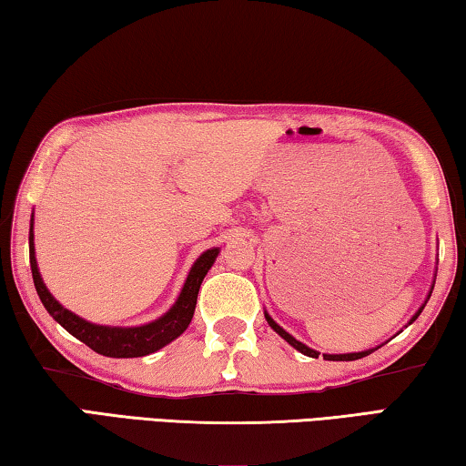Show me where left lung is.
Wrapping results in <instances>:
<instances>
[{
	"mask_svg": "<svg viewBox=\"0 0 466 466\" xmlns=\"http://www.w3.org/2000/svg\"><path fill=\"white\" fill-rule=\"evenodd\" d=\"M430 296H431V291H430ZM428 299H430V298H428ZM428 299H425V304H428ZM425 304H423V306H425ZM423 306H421L420 310H417V312L413 314V319L409 320V325H411V322H413L417 317H420L421 310H423ZM265 319H267V322H269V327L275 330V333H278V335H281L283 339H286V341H288L291 347H296V350H298L299 353H304V356H309V358H319V356H320L319 351L310 350L309 345H304L302 341H298V339L291 337V335L288 333V330H283V329L278 325V322H275V320H273L267 312H265ZM376 350H378V347H376ZM372 351H374V350H366V351H358V353H322V358H325V360H330V361H353V360H360V358H366V356H370V353H372Z\"/></svg>",
	"mask_w": 466,
	"mask_h": 466,
	"instance_id": "left-lung-1",
	"label": "left lung"
}]
</instances>
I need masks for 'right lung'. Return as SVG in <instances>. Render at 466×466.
<instances>
[{
	"label": "right lung",
	"mask_w": 466,
	"mask_h": 466,
	"mask_svg": "<svg viewBox=\"0 0 466 466\" xmlns=\"http://www.w3.org/2000/svg\"><path fill=\"white\" fill-rule=\"evenodd\" d=\"M28 248H30V269H33V279L36 294L41 298L46 312L59 322V325L72 333L76 339H80L100 356L106 358H141L149 356L157 350H162L164 345L175 341L178 335H183L188 322L193 319L197 294H199L201 281L211 265L216 263V257L219 255V248H209L197 258L191 271L187 275V281L177 302L172 304V309L164 314V317L156 319L154 322L141 327H105V325H94L77 317L72 310L63 309V306L53 298V294L46 289L45 281L38 273L36 257H35V234L33 224H30V236H28Z\"/></svg>",
	"instance_id": "1"
}]
</instances>
